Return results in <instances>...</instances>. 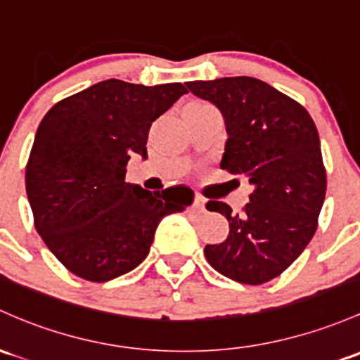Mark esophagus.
Instances as JSON below:
<instances>
[{
  "label": "esophagus",
  "instance_id": "obj_1",
  "mask_svg": "<svg viewBox=\"0 0 360 360\" xmlns=\"http://www.w3.org/2000/svg\"><path fill=\"white\" fill-rule=\"evenodd\" d=\"M193 207H195L196 212H207V200L203 198V196L200 195H195V200H193Z\"/></svg>",
  "mask_w": 360,
  "mask_h": 360
}]
</instances>
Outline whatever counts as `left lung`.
Returning a JSON list of instances; mask_svg holds the SVG:
<instances>
[{
  "mask_svg": "<svg viewBox=\"0 0 360 360\" xmlns=\"http://www.w3.org/2000/svg\"><path fill=\"white\" fill-rule=\"evenodd\" d=\"M186 86L224 117L221 169L253 186L241 214L224 202L207 203V210L226 215L229 234L207 245L205 257L226 278L262 285L288 269L317 229L326 196L317 127L298 101L260 79L240 75Z\"/></svg>",
  "mask_w": 360,
  "mask_h": 360,
  "instance_id": "obj_1",
  "label": "left lung"
}]
</instances>
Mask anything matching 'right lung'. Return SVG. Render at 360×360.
Listing matches in <instances>:
<instances>
[{"label": "right lung", "instance_id": "add662e5", "mask_svg": "<svg viewBox=\"0 0 360 360\" xmlns=\"http://www.w3.org/2000/svg\"><path fill=\"white\" fill-rule=\"evenodd\" d=\"M184 93L108 79L63 98L37 127L25 167L34 226L72 274L105 283L138 267L165 215L186 210L190 188L126 183L132 153L146 157L151 122Z\"/></svg>", "mask_w": 360, "mask_h": 360}]
</instances>
